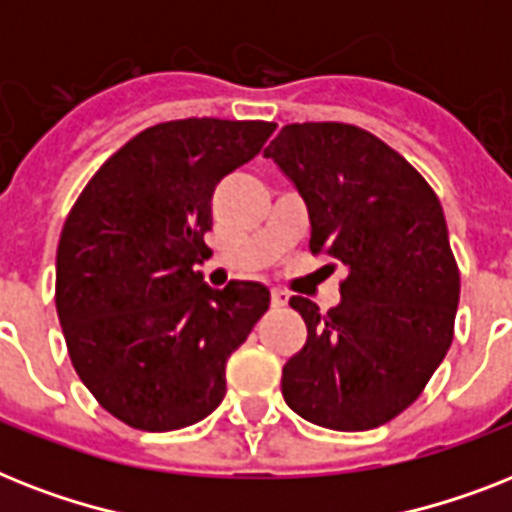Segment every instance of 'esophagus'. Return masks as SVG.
Segmentation results:
<instances>
[{"label": "esophagus", "instance_id": "1", "mask_svg": "<svg viewBox=\"0 0 512 512\" xmlns=\"http://www.w3.org/2000/svg\"><path fill=\"white\" fill-rule=\"evenodd\" d=\"M288 293H285V290H280V288H275L272 290V306H275V309H280V306H285L288 304Z\"/></svg>", "mask_w": 512, "mask_h": 512}]
</instances>
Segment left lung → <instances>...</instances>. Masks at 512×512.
I'll return each mask as SVG.
<instances>
[{
  "label": "left lung",
  "mask_w": 512,
  "mask_h": 512,
  "mask_svg": "<svg viewBox=\"0 0 512 512\" xmlns=\"http://www.w3.org/2000/svg\"><path fill=\"white\" fill-rule=\"evenodd\" d=\"M304 198L312 253L341 261L333 309L290 298L304 349L282 367V396L304 420L370 431L404 412L447 357L460 272L436 192L359 126L288 124L264 150Z\"/></svg>",
  "instance_id": "1"
}]
</instances>
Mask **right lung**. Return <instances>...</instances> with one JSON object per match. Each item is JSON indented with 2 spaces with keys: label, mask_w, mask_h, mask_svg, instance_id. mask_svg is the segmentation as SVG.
Wrapping results in <instances>:
<instances>
[{
  "label": "right lung",
  "mask_w": 512,
  "mask_h": 512,
  "mask_svg": "<svg viewBox=\"0 0 512 512\" xmlns=\"http://www.w3.org/2000/svg\"><path fill=\"white\" fill-rule=\"evenodd\" d=\"M275 124L182 118L150 126L65 219L55 304L81 383L140 431L198 423L227 394V359L269 309L261 282H203L211 195L259 155Z\"/></svg>",
  "instance_id": "obj_1"
}]
</instances>
